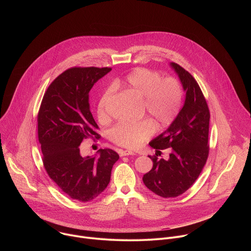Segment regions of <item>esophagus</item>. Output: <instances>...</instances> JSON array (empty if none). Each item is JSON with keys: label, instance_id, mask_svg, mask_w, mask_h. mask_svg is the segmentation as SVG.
<instances>
[{"label": "esophagus", "instance_id": "esophagus-1", "mask_svg": "<svg viewBox=\"0 0 251 251\" xmlns=\"http://www.w3.org/2000/svg\"><path fill=\"white\" fill-rule=\"evenodd\" d=\"M130 155H135L134 152L130 151V150H120V156L124 157V156H130Z\"/></svg>", "mask_w": 251, "mask_h": 251}]
</instances>
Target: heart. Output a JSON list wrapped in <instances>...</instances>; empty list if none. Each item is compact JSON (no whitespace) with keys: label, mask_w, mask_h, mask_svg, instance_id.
Listing matches in <instances>:
<instances>
[{"label":"heart","mask_w":251,"mask_h":251,"mask_svg":"<svg viewBox=\"0 0 251 251\" xmlns=\"http://www.w3.org/2000/svg\"><path fill=\"white\" fill-rule=\"evenodd\" d=\"M116 85H122L133 96L144 99L145 110L159 129L170 126L177 117L183 105L184 92L181 83L174 77L162 78L157 71L148 68H136ZM112 94L107 89L97 104L99 120L108 118L105 106ZM150 120L139 123H119L110 130V138L116 144L136 148L146 142L155 132V125Z\"/></svg>","instance_id":"b5f03b06"}]
</instances>
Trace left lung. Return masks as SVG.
<instances>
[{"mask_svg": "<svg viewBox=\"0 0 251 251\" xmlns=\"http://www.w3.org/2000/svg\"><path fill=\"white\" fill-rule=\"evenodd\" d=\"M170 66L180 79L186 98L176 120L149 144L171 151L168 160L150 157L153 168L143 176L145 186L163 198H175L189 190L199 177L208 156L209 110L196 79L182 66ZM158 156V155H157Z\"/></svg>", "mask_w": 251, "mask_h": 251, "instance_id": "obj_1", "label": "left lung"}]
</instances>
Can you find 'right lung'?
I'll return each mask as SVG.
<instances>
[{
    "label": "right lung",
    "mask_w": 251,
    "mask_h": 251,
    "mask_svg": "<svg viewBox=\"0 0 251 251\" xmlns=\"http://www.w3.org/2000/svg\"><path fill=\"white\" fill-rule=\"evenodd\" d=\"M109 67H73L58 75L44 95L38 115L39 141L44 165L51 180L71 199L89 201L108 186L119 155L100 149L82 156L84 138H99L90 112L89 91Z\"/></svg>",
    "instance_id": "obj_1"
}]
</instances>
